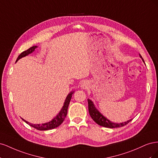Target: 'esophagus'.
I'll return each mask as SVG.
<instances>
[{
    "label": "esophagus",
    "mask_w": 158,
    "mask_h": 158,
    "mask_svg": "<svg viewBox=\"0 0 158 158\" xmlns=\"http://www.w3.org/2000/svg\"><path fill=\"white\" fill-rule=\"evenodd\" d=\"M88 87V84L86 82H82L81 84V88L82 89H87Z\"/></svg>",
    "instance_id": "obj_1"
}]
</instances>
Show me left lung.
Returning a JSON list of instances; mask_svg holds the SVG:
<instances>
[{"instance_id": "obj_1", "label": "left lung", "mask_w": 158, "mask_h": 158, "mask_svg": "<svg viewBox=\"0 0 158 158\" xmlns=\"http://www.w3.org/2000/svg\"><path fill=\"white\" fill-rule=\"evenodd\" d=\"M140 58L142 59L143 62L144 63V59H142V57L140 55ZM88 111L89 113L90 114L91 117L93 119V120L98 125L102 126L104 127L110 128H118V127H121L125 126L127 124L131 122L132 119L131 120H128L127 122L122 123H114L111 121H110L107 118L105 117L102 113H100L98 110L95 108L93 102L91 101L90 99H88Z\"/></svg>"}]
</instances>
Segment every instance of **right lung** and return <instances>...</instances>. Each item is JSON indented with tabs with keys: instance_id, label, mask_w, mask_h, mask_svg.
I'll return each instance as SVG.
<instances>
[{
	"instance_id": "obj_1",
	"label": "right lung",
	"mask_w": 158,
	"mask_h": 158,
	"mask_svg": "<svg viewBox=\"0 0 158 158\" xmlns=\"http://www.w3.org/2000/svg\"><path fill=\"white\" fill-rule=\"evenodd\" d=\"M37 46H33V47H30V48L28 49L27 50H26L25 51H23L22 53L18 56L16 63L19 59H20L21 58H22V57L26 56L29 54L31 53L32 52L35 51V49L37 48ZM73 93H74L73 92H71L67 95V97H66V98L65 99V102L64 103V106H63V107H62L60 111L50 122L41 124H41H37V125H35V124L30 123L29 122L25 121L24 119H23V118H22V120L24 122H26L27 124H28L29 125H30L31 127L35 128L37 129V130H39V131H47V130H51V129L58 127L59 125H61L62 123H63V122L64 121V118L66 116V114H67L68 107H69V103H70V102L71 100V98H72V96H73Z\"/></svg>"
}]
</instances>
